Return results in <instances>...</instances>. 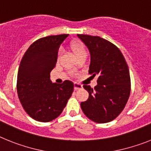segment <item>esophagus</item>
<instances>
[{
    "mask_svg": "<svg viewBox=\"0 0 151 151\" xmlns=\"http://www.w3.org/2000/svg\"><path fill=\"white\" fill-rule=\"evenodd\" d=\"M82 87H83V86H82V85L80 84V83H74V90H79V89H81Z\"/></svg>",
    "mask_w": 151,
    "mask_h": 151,
    "instance_id": "1",
    "label": "esophagus"
}]
</instances>
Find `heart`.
<instances>
[{
    "label": "heart",
    "instance_id": "1",
    "mask_svg": "<svg viewBox=\"0 0 151 151\" xmlns=\"http://www.w3.org/2000/svg\"><path fill=\"white\" fill-rule=\"evenodd\" d=\"M70 49L74 54L76 55V57L78 58L79 56L82 55H86V50L85 48L84 45L80 41H73L70 45ZM60 52L58 54V60L60 58Z\"/></svg>",
    "mask_w": 151,
    "mask_h": 151
}]
</instances>
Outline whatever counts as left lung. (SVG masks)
<instances>
[{"label":"left lung","instance_id":"left-lung-1","mask_svg":"<svg viewBox=\"0 0 151 151\" xmlns=\"http://www.w3.org/2000/svg\"><path fill=\"white\" fill-rule=\"evenodd\" d=\"M90 54L89 74L97 76V85H83L88 99L81 106L86 117L96 123L112 121L122 112L131 92L129 70L117 46L99 36L77 34Z\"/></svg>","mask_w":151,"mask_h":151}]
</instances>
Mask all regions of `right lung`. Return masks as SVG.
<instances>
[{
  "label": "right lung",
  "mask_w": 151,
  "mask_h": 151,
  "mask_svg": "<svg viewBox=\"0 0 151 151\" xmlns=\"http://www.w3.org/2000/svg\"><path fill=\"white\" fill-rule=\"evenodd\" d=\"M68 34L49 36L34 42L25 52L17 74L18 97L24 110L38 122H48L59 116L74 91V83H52L50 73L58 49Z\"/></svg>",
  "instance_id": "1"
}]
</instances>
